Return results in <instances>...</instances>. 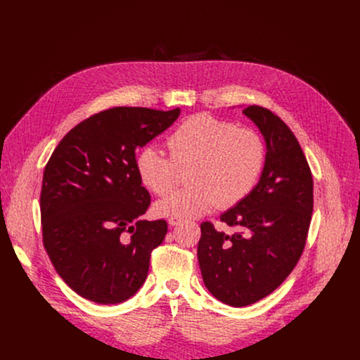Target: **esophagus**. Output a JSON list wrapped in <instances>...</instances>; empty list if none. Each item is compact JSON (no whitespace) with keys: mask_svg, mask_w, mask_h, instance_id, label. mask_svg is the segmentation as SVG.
<instances>
[{"mask_svg":"<svg viewBox=\"0 0 360 360\" xmlns=\"http://www.w3.org/2000/svg\"><path fill=\"white\" fill-rule=\"evenodd\" d=\"M168 224H169L171 226H176V225H179V224H181V219H169V221H168Z\"/></svg>","mask_w":360,"mask_h":360,"instance_id":"esophagus-1","label":"esophagus"}]
</instances>
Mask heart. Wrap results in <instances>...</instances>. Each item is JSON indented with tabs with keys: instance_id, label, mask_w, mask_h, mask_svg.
<instances>
[{
	"instance_id": "heart-1",
	"label": "heart",
	"mask_w": 360,
	"mask_h": 360,
	"mask_svg": "<svg viewBox=\"0 0 360 360\" xmlns=\"http://www.w3.org/2000/svg\"><path fill=\"white\" fill-rule=\"evenodd\" d=\"M169 155L148 145L135 157L141 182L165 195L175 186L179 171L191 168V186L160 200L155 211L169 219H189L217 205L232 208L258 185L265 168L266 146L259 134L208 114L185 120L168 136Z\"/></svg>"
}]
</instances>
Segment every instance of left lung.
Returning a JSON list of instances; mask_svg holds the SVG:
<instances>
[{"instance_id": "1", "label": "left lung", "mask_w": 360, "mask_h": 360, "mask_svg": "<svg viewBox=\"0 0 360 360\" xmlns=\"http://www.w3.org/2000/svg\"><path fill=\"white\" fill-rule=\"evenodd\" d=\"M266 142L261 179L248 198L221 215L239 232L200 224L198 261L205 286L221 302L240 307L272 293L303 252L314 211V179L289 127L272 111H242Z\"/></svg>"}]
</instances>
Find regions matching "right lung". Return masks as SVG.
Returning a JSON list of instances; mask_svg holds the SVG:
<instances>
[{"instance_id": "1", "label": "right lung", "mask_w": 360, "mask_h": 360, "mask_svg": "<svg viewBox=\"0 0 360 360\" xmlns=\"http://www.w3.org/2000/svg\"><path fill=\"white\" fill-rule=\"evenodd\" d=\"M179 108L115 107L74 127L44 169L42 242L58 275L79 296L121 303L146 279L164 219L138 221L150 203L135 169L136 149L168 129Z\"/></svg>"}]
</instances>
